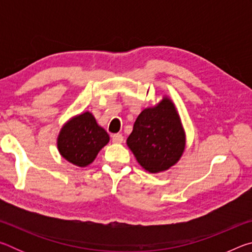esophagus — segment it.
<instances>
[{
    "label": "esophagus",
    "mask_w": 252,
    "mask_h": 252,
    "mask_svg": "<svg viewBox=\"0 0 252 252\" xmlns=\"http://www.w3.org/2000/svg\"><path fill=\"white\" fill-rule=\"evenodd\" d=\"M112 141L114 143H121L123 142V135L120 133H116L112 135Z\"/></svg>",
    "instance_id": "obj_1"
}]
</instances>
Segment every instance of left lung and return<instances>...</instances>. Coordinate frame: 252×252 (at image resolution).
Returning <instances> with one entry per match:
<instances>
[{"label": "left lung", "instance_id": "obj_1", "mask_svg": "<svg viewBox=\"0 0 252 252\" xmlns=\"http://www.w3.org/2000/svg\"><path fill=\"white\" fill-rule=\"evenodd\" d=\"M185 143L180 119L167 97L139 114L126 140L139 163L151 173L164 171L176 163L185 150Z\"/></svg>", "mask_w": 252, "mask_h": 252}]
</instances>
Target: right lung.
<instances>
[{
    "instance_id": "right-lung-1",
    "label": "right lung",
    "mask_w": 252,
    "mask_h": 252,
    "mask_svg": "<svg viewBox=\"0 0 252 252\" xmlns=\"http://www.w3.org/2000/svg\"><path fill=\"white\" fill-rule=\"evenodd\" d=\"M109 142V134L97 126L90 112L75 117L62 127L58 148L63 158L78 167H85L95 159Z\"/></svg>"
}]
</instances>
